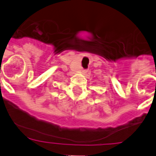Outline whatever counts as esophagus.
<instances>
[{
	"label": "esophagus",
	"mask_w": 156,
	"mask_h": 156,
	"mask_svg": "<svg viewBox=\"0 0 156 156\" xmlns=\"http://www.w3.org/2000/svg\"><path fill=\"white\" fill-rule=\"evenodd\" d=\"M82 72L84 74H86L87 72H88V70H86V69H83L82 70Z\"/></svg>",
	"instance_id": "34e87169"
}]
</instances>
